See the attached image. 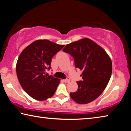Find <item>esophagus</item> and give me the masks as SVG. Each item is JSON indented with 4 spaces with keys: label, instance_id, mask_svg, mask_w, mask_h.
<instances>
[{
    "label": "esophagus",
    "instance_id": "esophagus-1",
    "mask_svg": "<svg viewBox=\"0 0 131 131\" xmlns=\"http://www.w3.org/2000/svg\"><path fill=\"white\" fill-rule=\"evenodd\" d=\"M63 81H65V83H69V82L70 81V78H69V77H67V78H66V79H64Z\"/></svg>",
    "mask_w": 131,
    "mask_h": 131
}]
</instances>
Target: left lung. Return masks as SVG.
Returning <instances> with one entry per match:
<instances>
[{
    "mask_svg": "<svg viewBox=\"0 0 131 131\" xmlns=\"http://www.w3.org/2000/svg\"><path fill=\"white\" fill-rule=\"evenodd\" d=\"M63 51L73 58L75 67L83 71V80L77 81L78 89L70 93L71 97L79 104L91 102L103 92L110 80L111 59L102 48L87 38L67 44Z\"/></svg>",
    "mask_w": 131,
    "mask_h": 131,
    "instance_id": "obj_1",
    "label": "left lung"
}]
</instances>
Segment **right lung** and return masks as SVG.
Here are the masks:
<instances>
[{
    "mask_svg": "<svg viewBox=\"0 0 131 131\" xmlns=\"http://www.w3.org/2000/svg\"><path fill=\"white\" fill-rule=\"evenodd\" d=\"M64 45L48 40H38L26 47L18 59L16 72L22 88L37 101H44L52 96L60 79L46 73L51 67L53 57Z\"/></svg>",
    "mask_w": 131,
    "mask_h": 131,
    "instance_id": "add662e5",
    "label": "right lung"
}]
</instances>
